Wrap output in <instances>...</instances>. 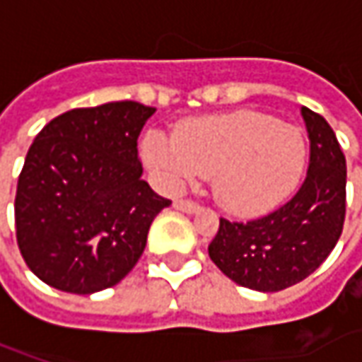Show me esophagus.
Returning a JSON list of instances; mask_svg holds the SVG:
<instances>
[{"instance_id": "obj_1", "label": "esophagus", "mask_w": 362, "mask_h": 362, "mask_svg": "<svg viewBox=\"0 0 362 362\" xmlns=\"http://www.w3.org/2000/svg\"><path fill=\"white\" fill-rule=\"evenodd\" d=\"M173 207L175 209H179V211H185V214H197V211L202 209L197 203L189 202V199H175Z\"/></svg>"}]
</instances>
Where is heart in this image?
I'll return each instance as SVG.
<instances>
[{"label":"heart","instance_id":"obj_1","mask_svg":"<svg viewBox=\"0 0 362 362\" xmlns=\"http://www.w3.org/2000/svg\"><path fill=\"white\" fill-rule=\"evenodd\" d=\"M143 159L169 187L214 175L217 202L233 216L266 214L298 187L308 160L300 129L242 110L181 124L175 136L148 131Z\"/></svg>","mask_w":362,"mask_h":362}]
</instances>
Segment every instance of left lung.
Listing matches in <instances>:
<instances>
[{
    "label": "left lung",
    "mask_w": 362,
    "mask_h": 362,
    "mask_svg": "<svg viewBox=\"0 0 362 362\" xmlns=\"http://www.w3.org/2000/svg\"><path fill=\"white\" fill-rule=\"evenodd\" d=\"M310 163L292 199L252 221L219 219L209 257L235 284L278 292L308 278L334 250L346 211V160L327 120L302 106Z\"/></svg>",
    "instance_id": "obj_1"
}]
</instances>
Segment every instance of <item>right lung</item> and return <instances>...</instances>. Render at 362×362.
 <instances>
[{
  "instance_id": "1",
  "label": "right lung",
  "mask_w": 362,
  "mask_h": 362,
  "mask_svg": "<svg viewBox=\"0 0 362 362\" xmlns=\"http://www.w3.org/2000/svg\"><path fill=\"white\" fill-rule=\"evenodd\" d=\"M155 108L132 100L68 110L37 132L18 179L16 238L52 288L92 294L143 256L163 207L141 179L136 139Z\"/></svg>"
}]
</instances>
